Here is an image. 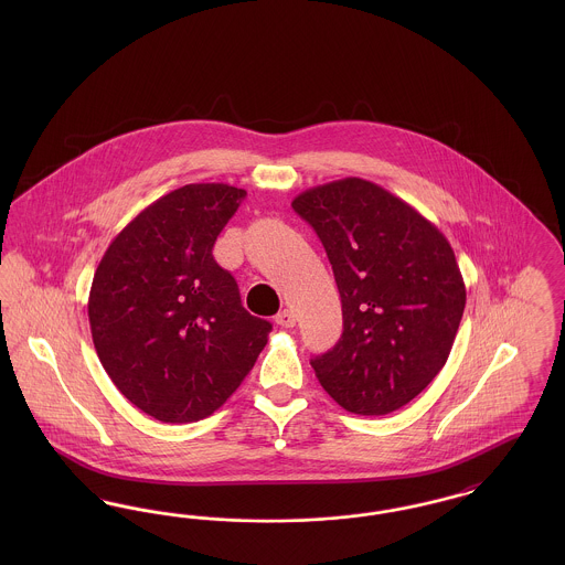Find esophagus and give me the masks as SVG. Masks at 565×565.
<instances>
[{
    "label": "esophagus",
    "mask_w": 565,
    "mask_h": 565,
    "mask_svg": "<svg viewBox=\"0 0 565 565\" xmlns=\"http://www.w3.org/2000/svg\"><path fill=\"white\" fill-rule=\"evenodd\" d=\"M275 322L279 323V326H284V328H292L296 323V316L290 309H284V311L277 313Z\"/></svg>",
    "instance_id": "34e87169"
}]
</instances>
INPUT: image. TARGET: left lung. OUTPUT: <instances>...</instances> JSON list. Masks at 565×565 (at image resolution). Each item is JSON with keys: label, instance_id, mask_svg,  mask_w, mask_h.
Returning a JSON list of instances; mask_svg holds the SVG:
<instances>
[{"label": "left lung", "instance_id": "obj_1", "mask_svg": "<svg viewBox=\"0 0 565 565\" xmlns=\"http://www.w3.org/2000/svg\"><path fill=\"white\" fill-rule=\"evenodd\" d=\"M296 214L318 233L343 307L339 343L311 360L355 415H387L445 366L466 307L451 243L406 201L362 178L305 190Z\"/></svg>", "mask_w": 565, "mask_h": 565}]
</instances>
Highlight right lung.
Segmentation results:
<instances>
[{
  "label": "right lung",
  "mask_w": 565,
  "mask_h": 565,
  "mask_svg": "<svg viewBox=\"0 0 565 565\" xmlns=\"http://www.w3.org/2000/svg\"><path fill=\"white\" fill-rule=\"evenodd\" d=\"M245 190L186 184L148 205L109 243L88 295L97 355L120 394L162 424L210 417L269 341L215 239Z\"/></svg>",
  "instance_id": "right-lung-1"
}]
</instances>
